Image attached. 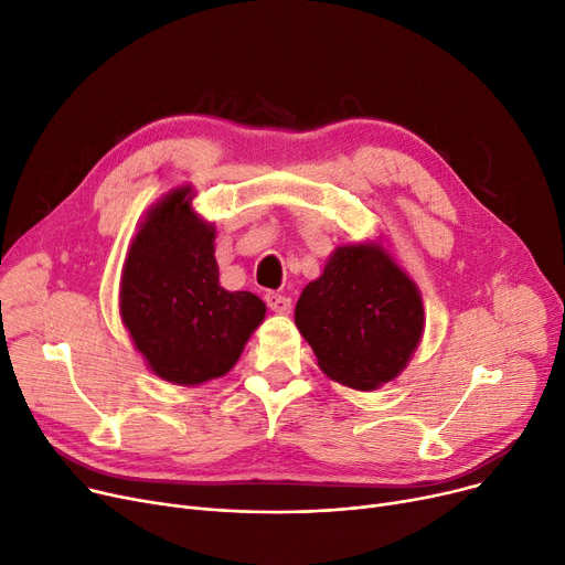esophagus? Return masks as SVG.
<instances>
[{"label":"esophagus","instance_id":"34e87169","mask_svg":"<svg viewBox=\"0 0 565 565\" xmlns=\"http://www.w3.org/2000/svg\"><path fill=\"white\" fill-rule=\"evenodd\" d=\"M265 302H267V307H270V311H275V313H288L290 311V298H286V295H281V292H267Z\"/></svg>","mask_w":565,"mask_h":565}]
</instances>
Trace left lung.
<instances>
[{"instance_id": "8db88e82", "label": "left lung", "mask_w": 565, "mask_h": 565, "mask_svg": "<svg viewBox=\"0 0 565 565\" xmlns=\"http://www.w3.org/2000/svg\"><path fill=\"white\" fill-rule=\"evenodd\" d=\"M320 371L358 392L396 380L424 337V300L380 243L339 245L295 307Z\"/></svg>"}]
</instances>
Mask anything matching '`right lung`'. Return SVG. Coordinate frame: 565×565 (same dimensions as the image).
<instances>
[{
    "label": "right lung",
    "mask_w": 565,
    "mask_h": 565,
    "mask_svg": "<svg viewBox=\"0 0 565 565\" xmlns=\"http://www.w3.org/2000/svg\"><path fill=\"white\" fill-rule=\"evenodd\" d=\"M192 188L167 192L128 247L118 309L146 366L196 387L226 375L265 318L254 292L220 286L215 224L192 207Z\"/></svg>",
    "instance_id": "right-lung-1"
}]
</instances>
